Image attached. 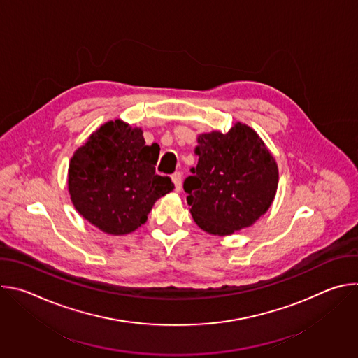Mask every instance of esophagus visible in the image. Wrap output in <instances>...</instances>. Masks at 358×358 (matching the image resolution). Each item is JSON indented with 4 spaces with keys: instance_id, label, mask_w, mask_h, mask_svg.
Segmentation results:
<instances>
[{
    "instance_id": "34e87169",
    "label": "esophagus",
    "mask_w": 358,
    "mask_h": 358,
    "mask_svg": "<svg viewBox=\"0 0 358 358\" xmlns=\"http://www.w3.org/2000/svg\"><path fill=\"white\" fill-rule=\"evenodd\" d=\"M171 180L176 185V191H181V187H182V180H181V173L180 171H176L173 176H171Z\"/></svg>"
}]
</instances>
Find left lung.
<instances>
[{
    "label": "left lung",
    "mask_w": 358,
    "mask_h": 358,
    "mask_svg": "<svg viewBox=\"0 0 358 358\" xmlns=\"http://www.w3.org/2000/svg\"><path fill=\"white\" fill-rule=\"evenodd\" d=\"M195 155L198 164L184 180V191L201 229L231 235L250 227L269 210L279 173L257 131L236 123L225 134H201Z\"/></svg>",
    "instance_id": "left-lung-1"
}]
</instances>
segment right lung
<instances>
[{"instance_id":"obj_1","label":"right lung","mask_w":358,"mask_h":358,"mask_svg":"<svg viewBox=\"0 0 358 358\" xmlns=\"http://www.w3.org/2000/svg\"><path fill=\"white\" fill-rule=\"evenodd\" d=\"M159 144L147 145L141 129L122 120L97 129L71 160L68 187L78 213L112 235L136 231L155 202L173 191L167 176L156 174Z\"/></svg>"}]
</instances>
